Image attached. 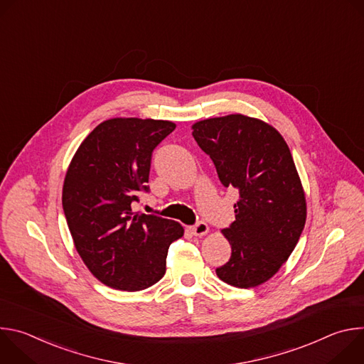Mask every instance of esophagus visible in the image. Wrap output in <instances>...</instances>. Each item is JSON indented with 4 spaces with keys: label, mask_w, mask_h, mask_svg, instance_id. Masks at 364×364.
<instances>
[{
    "label": "esophagus",
    "mask_w": 364,
    "mask_h": 364,
    "mask_svg": "<svg viewBox=\"0 0 364 364\" xmlns=\"http://www.w3.org/2000/svg\"><path fill=\"white\" fill-rule=\"evenodd\" d=\"M190 230L196 236H204L207 232H209V226H207L204 222H197L194 226L190 228Z\"/></svg>",
    "instance_id": "1"
}]
</instances>
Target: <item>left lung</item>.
I'll use <instances>...</instances> for the list:
<instances>
[{
	"label": "left lung",
	"instance_id": "obj_1",
	"mask_svg": "<svg viewBox=\"0 0 364 364\" xmlns=\"http://www.w3.org/2000/svg\"><path fill=\"white\" fill-rule=\"evenodd\" d=\"M193 136L222 184L239 191L236 220L222 230L232 256L216 274L232 287L261 285L287 262L306 219L291 151L274 127L240 114L196 122Z\"/></svg>",
	"mask_w": 364,
	"mask_h": 364
}]
</instances>
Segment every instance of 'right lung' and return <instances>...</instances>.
<instances>
[{"mask_svg": "<svg viewBox=\"0 0 364 364\" xmlns=\"http://www.w3.org/2000/svg\"><path fill=\"white\" fill-rule=\"evenodd\" d=\"M176 129L170 121L114 118L80 144L63 184V212L77 253L102 284L141 291L166 274L170 245L184 235L180 223L134 215L146 186L152 151Z\"/></svg>", "mask_w": 364, "mask_h": 364, "instance_id": "add662e5", "label": "right lung"}]
</instances>
